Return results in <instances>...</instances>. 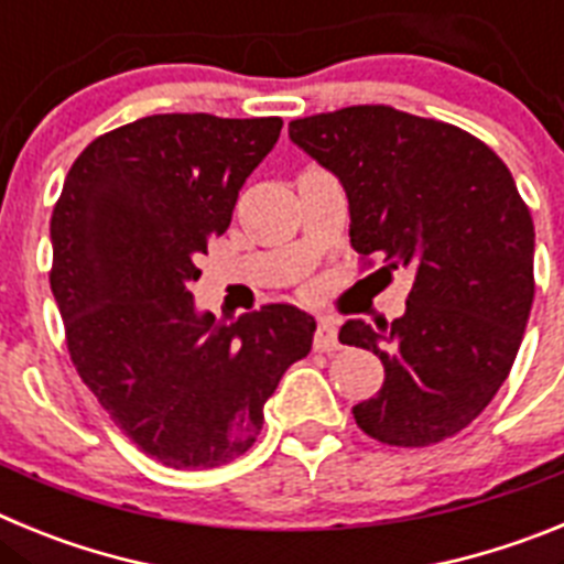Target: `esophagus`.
Returning <instances> with one entry per match:
<instances>
[{
	"instance_id": "1",
	"label": "esophagus",
	"mask_w": 564,
	"mask_h": 564,
	"mask_svg": "<svg viewBox=\"0 0 564 564\" xmlns=\"http://www.w3.org/2000/svg\"><path fill=\"white\" fill-rule=\"evenodd\" d=\"M338 347H341V344H338L336 322H333V318H322L316 325V333H313V350L333 352L338 350Z\"/></svg>"
}]
</instances>
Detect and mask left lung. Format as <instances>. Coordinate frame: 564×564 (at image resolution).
<instances>
[{"mask_svg": "<svg viewBox=\"0 0 564 564\" xmlns=\"http://www.w3.org/2000/svg\"><path fill=\"white\" fill-rule=\"evenodd\" d=\"M288 132L341 181L364 265L415 273L401 318L338 333L383 364L381 390L352 406L358 430L410 449L457 435L511 372L534 302V220L514 177L466 129L387 104L307 115Z\"/></svg>", "mask_w": 564, "mask_h": 564, "instance_id": "8db88e82", "label": "left lung"}]
</instances>
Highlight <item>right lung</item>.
Wrapping results in <instances>:
<instances>
[{"instance_id":"1","label":"right lung","mask_w":564,"mask_h":564,"mask_svg":"<svg viewBox=\"0 0 564 564\" xmlns=\"http://www.w3.org/2000/svg\"><path fill=\"white\" fill-rule=\"evenodd\" d=\"M282 118L147 115L98 134L50 217V288L73 367L129 441L172 468L246 455L279 378L311 352L313 322L262 305L194 313L197 259L226 234Z\"/></svg>"}]
</instances>
